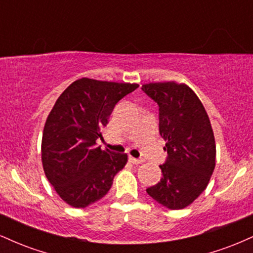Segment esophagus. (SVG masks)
<instances>
[{
    "mask_svg": "<svg viewBox=\"0 0 253 253\" xmlns=\"http://www.w3.org/2000/svg\"><path fill=\"white\" fill-rule=\"evenodd\" d=\"M129 162L132 164H135V165H138V164H141L143 163V159H139V158H134V157H129Z\"/></svg>",
    "mask_w": 253,
    "mask_h": 253,
    "instance_id": "esophagus-1",
    "label": "esophagus"
}]
</instances>
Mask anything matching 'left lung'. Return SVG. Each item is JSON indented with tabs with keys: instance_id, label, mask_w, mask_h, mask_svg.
Returning a JSON list of instances; mask_svg holds the SVG:
<instances>
[{
	"instance_id": "left-lung-1",
	"label": "left lung",
	"mask_w": 253,
	"mask_h": 253,
	"mask_svg": "<svg viewBox=\"0 0 253 253\" xmlns=\"http://www.w3.org/2000/svg\"><path fill=\"white\" fill-rule=\"evenodd\" d=\"M159 107V133L167 141L163 177L147 194L169 210H183L207 188L215 168V139L207 112L187 84L141 86Z\"/></svg>"
}]
</instances>
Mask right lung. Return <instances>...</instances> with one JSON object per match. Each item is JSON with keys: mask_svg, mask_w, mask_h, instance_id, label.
I'll return each instance as SVG.
<instances>
[{"mask_svg": "<svg viewBox=\"0 0 253 253\" xmlns=\"http://www.w3.org/2000/svg\"><path fill=\"white\" fill-rule=\"evenodd\" d=\"M138 86L84 77L71 83L54 103L43 127L42 168L71 207H88L102 199L126 165V153L101 150L96 141L103 138L115 104Z\"/></svg>", "mask_w": 253, "mask_h": 253, "instance_id": "obj_1", "label": "right lung"}]
</instances>
